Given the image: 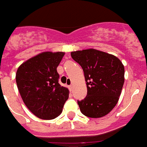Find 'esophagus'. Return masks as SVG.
<instances>
[{
	"label": "esophagus",
	"instance_id": "1",
	"mask_svg": "<svg viewBox=\"0 0 147 147\" xmlns=\"http://www.w3.org/2000/svg\"><path fill=\"white\" fill-rule=\"evenodd\" d=\"M69 89L70 92H72V90H73V85H69Z\"/></svg>",
	"mask_w": 147,
	"mask_h": 147
}]
</instances>
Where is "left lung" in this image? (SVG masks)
Wrapping results in <instances>:
<instances>
[{"label": "left lung", "instance_id": "8db88e82", "mask_svg": "<svg viewBox=\"0 0 147 147\" xmlns=\"http://www.w3.org/2000/svg\"><path fill=\"white\" fill-rule=\"evenodd\" d=\"M82 66L87 85V96L78 100L83 115L100 118L112 111L119 100L124 83V66L112 55L95 49L71 52Z\"/></svg>", "mask_w": 147, "mask_h": 147}]
</instances>
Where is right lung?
Instances as JSON below:
<instances>
[{
	"mask_svg": "<svg viewBox=\"0 0 147 147\" xmlns=\"http://www.w3.org/2000/svg\"><path fill=\"white\" fill-rule=\"evenodd\" d=\"M64 55V52H43L24 62L17 69L16 80L23 101L38 118L58 117L68 99V88L59 84L57 72Z\"/></svg>",
	"mask_w": 147,
	"mask_h": 147,
	"instance_id": "1",
	"label": "right lung"
}]
</instances>
